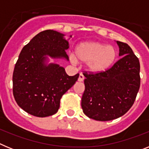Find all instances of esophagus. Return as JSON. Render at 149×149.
I'll return each instance as SVG.
<instances>
[{"label":"esophagus","instance_id":"obj_1","mask_svg":"<svg viewBox=\"0 0 149 149\" xmlns=\"http://www.w3.org/2000/svg\"><path fill=\"white\" fill-rule=\"evenodd\" d=\"M84 76L82 74H80V75H79L78 77V81L79 82H82V81H84Z\"/></svg>","mask_w":149,"mask_h":149}]
</instances>
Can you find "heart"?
Returning a JSON list of instances; mask_svg holds the SVG:
<instances>
[{"label": "heart", "mask_w": 149, "mask_h": 149, "mask_svg": "<svg viewBox=\"0 0 149 149\" xmlns=\"http://www.w3.org/2000/svg\"><path fill=\"white\" fill-rule=\"evenodd\" d=\"M117 55V50L113 46L90 42L77 45L74 54H70V60L73 63H87L86 68L89 72L101 73L113 65Z\"/></svg>", "instance_id": "1"}]
</instances>
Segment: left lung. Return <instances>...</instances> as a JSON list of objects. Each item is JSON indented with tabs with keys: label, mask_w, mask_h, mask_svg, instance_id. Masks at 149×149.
I'll return each mask as SVG.
<instances>
[{
	"label": "left lung",
	"mask_w": 149,
	"mask_h": 149,
	"mask_svg": "<svg viewBox=\"0 0 149 149\" xmlns=\"http://www.w3.org/2000/svg\"><path fill=\"white\" fill-rule=\"evenodd\" d=\"M120 56L110 69L84 72L81 99L84 114L97 121H110L125 114L134 104L140 86L139 59L126 43L116 41Z\"/></svg>",
	"instance_id": "obj_1"
}]
</instances>
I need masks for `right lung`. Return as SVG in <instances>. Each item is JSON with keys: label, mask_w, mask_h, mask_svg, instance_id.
<instances>
[{"label": "right lung", "mask_w": 149, "mask_h": 149, "mask_svg": "<svg viewBox=\"0 0 149 149\" xmlns=\"http://www.w3.org/2000/svg\"><path fill=\"white\" fill-rule=\"evenodd\" d=\"M68 48L64 34L52 30L40 32L22 48L13 72V92L18 106L30 115L56 113L62 96L77 81L79 74L68 76L58 64L46 63L48 56L68 60Z\"/></svg>", "instance_id": "right-lung-1"}]
</instances>
